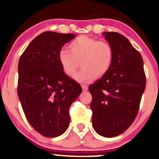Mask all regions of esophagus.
I'll list each match as a JSON object with an SVG mask.
<instances>
[{"mask_svg":"<svg viewBox=\"0 0 159 159\" xmlns=\"http://www.w3.org/2000/svg\"><path fill=\"white\" fill-rule=\"evenodd\" d=\"M82 89H83L84 91H87L88 90V87L86 85H82Z\"/></svg>","mask_w":159,"mask_h":159,"instance_id":"34e87169","label":"esophagus"}]
</instances>
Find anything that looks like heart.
Listing matches in <instances>:
<instances>
[{
    "label": "heart",
    "mask_w": 159,
    "mask_h": 159,
    "mask_svg": "<svg viewBox=\"0 0 159 159\" xmlns=\"http://www.w3.org/2000/svg\"><path fill=\"white\" fill-rule=\"evenodd\" d=\"M69 48L70 51L66 48L59 51L58 61L63 72L71 77L81 61V70L74 77L80 83H88L97 75H105L112 66L114 50L107 42L81 36L71 42Z\"/></svg>",
    "instance_id": "heart-1"
}]
</instances>
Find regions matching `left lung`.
Wrapping results in <instances>:
<instances>
[{"label": "left lung", "instance_id": "1", "mask_svg": "<svg viewBox=\"0 0 159 159\" xmlns=\"http://www.w3.org/2000/svg\"><path fill=\"white\" fill-rule=\"evenodd\" d=\"M114 50L110 70L89 86L92 95V125L99 135H120L132 125L146 87L143 61L125 36L103 33Z\"/></svg>", "mask_w": 159, "mask_h": 159}]
</instances>
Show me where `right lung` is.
I'll return each instance as SVG.
<instances>
[{
	"mask_svg": "<svg viewBox=\"0 0 159 159\" xmlns=\"http://www.w3.org/2000/svg\"><path fill=\"white\" fill-rule=\"evenodd\" d=\"M75 37L46 31L37 36L18 65V96L27 121L47 138L63 134L70 122L69 110L81 93V85L63 71L58 52Z\"/></svg>",
	"mask_w": 159,
	"mask_h": 159,
	"instance_id": "right-lung-1",
	"label": "right lung"
}]
</instances>
